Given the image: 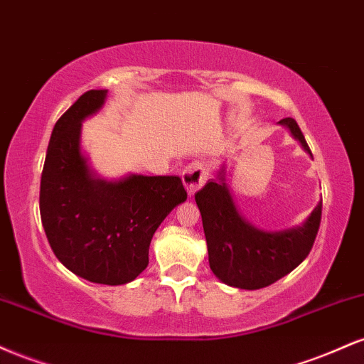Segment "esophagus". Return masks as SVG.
<instances>
[{"label":"esophagus","mask_w":364,"mask_h":364,"mask_svg":"<svg viewBox=\"0 0 364 364\" xmlns=\"http://www.w3.org/2000/svg\"><path fill=\"white\" fill-rule=\"evenodd\" d=\"M208 174H210V164L207 161H193L186 166L183 171V183H185L188 195H195L198 188L203 186L207 181Z\"/></svg>","instance_id":"1"}]
</instances>
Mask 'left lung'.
Listing matches in <instances>:
<instances>
[{
  "instance_id": "1",
  "label": "left lung",
  "mask_w": 364,
  "mask_h": 364,
  "mask_svg": "<svg viewBox=\"0 0 364 364\" xmlns=\"http://www.w3.org/2000/svg\"><path fill=\"white\" fill-rule=\"evenodd\" d=\"M311 156L301 129L292 118L279 121ZM205 232L208 263L215 277L240 289H262L287 275L311 252L321 220V202L298 228L267 232L237 210L225 185L224 168L195 193Z\"/></svg>"
}]
</instances>
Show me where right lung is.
I'll list each match as a JSON object with an SVG mask.
<instances>
[{
  "label": "right lung",
  "mask_w": 364,
  "mask_h": 364,
  "mask_svg": "<svg viewBox=\"0 0 364 364\" xmlns=\"http://www.w3.org/2000/svg\"><path fill=\"white\" fill-rule=\"evenodd\" d=\"M107 90H89L54 124L41 176V219L63 265L95 284L121 286L147 269L154 232L186 200L178 176L99 178L80 147L82 121Z\"/></svg>",
  "instance_id": "1"
}]
</instances>
